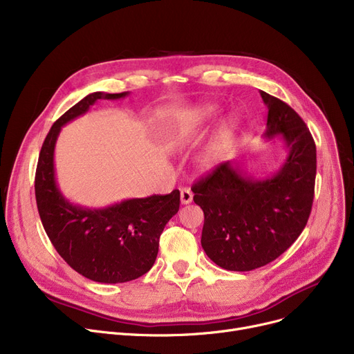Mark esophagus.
<instances>
[{"instance_id":"1","label":"esophagus","mask_w":354,"mask_h":354,"mask_svg":"<svg viewBox=\"0 0 354 354\" xmlns=\"http://www.w3.org/2000/svg\"><path fill=\"white\" fill-rule=\"evenodd\" d=\"M194 199V194L189 188H182L180 189V202L183 203V205H188V203H191Z\"/></svg>"}]
</instances>
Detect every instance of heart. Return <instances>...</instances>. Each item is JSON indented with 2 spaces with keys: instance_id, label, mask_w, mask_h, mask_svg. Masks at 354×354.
<instances>
[{
  "instance_id": "1",
  "label": "heart",
  "mask_w": 354,
  "mask_h": 354,
  "mask_svg": "<svg viewBox=\"0 0 354 354\" xmlns=\"http://www.w3.org/2000/svg\"><path fill=\"white\" fill-rule=\"evenodd\" d=\"M219 113V109L212 103H203L198 106L194 111V116L187 124L183 126V133L185 135H194L198 132L199 129L205 127L208 123H211ZM235 123L232 120H227L222 123L214 136V143L208 149L207 152H203L199 158V163L205 169H211L214 167L218 160L221 159L222 153H224L227 149L232 145L235 139Z\"/></svg>"
}]
</instances>
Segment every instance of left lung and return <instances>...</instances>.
<instances>
[{"label": "left lung", "mask_w": 354, "mask_h": 354, "mask_svg": "<svg viewBox=\"0 0 354 354\" xmlns=\"http://www.w3.org/2000/svg\"><path fill=\"white\" fill-rule=\"evenodd\" d=\"M267 109V139L280 138L288 155L274 175L255 179L224 162L192 185L205 215L201 244L221 268L251 271L287 251L313 207L315 143L303 119L283 100L259 91Z\"/></svg>", "instance_id": "1"}]
</instances>
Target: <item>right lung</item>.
<instances>
[{"label":"right lung","mask_w":354,"mask_h":354,"mask_svg":"<svg viewBox=\"0 0 354 354\" xmlns=\"http://www.w3.org/2000/svg\"><path fill=\"white\" fill-rule=\"evenodd\" d=\"M123 93H90L54 122L41 146L35 171V199L43 227L64 261L91 281L116 284L136 280L155 264L159 238L178 211L180 194L124 199L106 208H84L68 202L54 174V147L62 127L84 115L100 99Z\"/></svg>","instance_id":"1"}]
</instances>
